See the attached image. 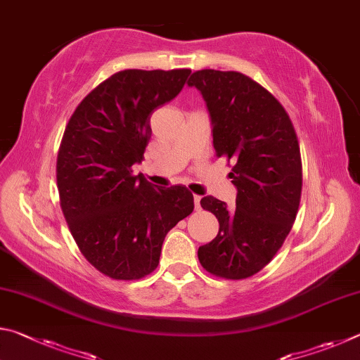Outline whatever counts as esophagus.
Returning a JSON list of instances; mask_svg holds the SVG:
<instances>
[{
	"label": "esophagus",
	"mask_w": 360,
	"mask_h": 360,
	"mask_svg": "<svg viewBox=\"0 0 360 360\" xmlns=\"http://www.w3.org/2000/svg\"><path fill=\"white\" fill-rule=\"evenodd\" d=\"M200 200H202V197L200 195H193V205H195V210H200Z\"/></svg>",
	"instance_id": "esophagus-1"
}]
</instances>
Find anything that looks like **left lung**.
Masks as SVG:
<instances>
[{"instance_id": "1", "label": "left lung", "mask_w": 360, "mask_h": 360, "mask_svg": "<svg viewBox=\"0 0 360 360\" xmlns=\"http://www.w3.org/2000/svg\"><path fill=\"white\" fill-rule=\"evenodd\" d=\"M187 85L206 103L216 155L235 162V208L211 195L200 202L217 217L219 233L198 248V260L219 278L245 279L273 259L295 221L302 160L294 125L281 103L241 72L202 70Z\"/></svg>"}]
</instances>
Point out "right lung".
<instances>
[{"label":"right lung","instance_id":"right-lung-1","mask_svg":"<svg viewBox=\"0 0 360 360\" xmlns=\"http://www.w3.org/2000/svg\"><path fill=\"white\" fill-rule=\"evenodd\" d=\"M191 70L119 71L79 103L57 157L63 216L84 257L112 279H139L160 260L169 230L193 211L184 186L157 187L141 163L150 115L184 87Z\"/></svg>","mask_w":360,"mask_h":360}]
</instances>
